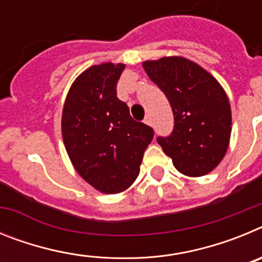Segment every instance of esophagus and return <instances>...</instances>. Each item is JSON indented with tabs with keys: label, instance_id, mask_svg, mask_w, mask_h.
Segmentation results:
<instances>
[{
	"label": "esophagus",
	"instance_id": "esophagus-1",
	"mask_svg": "<svg viewBox=\"0 0 262 262\" xmlns=\"http://www.w3.org/2000/svg\"><path fill=\"white\" fill-rule=\"evenodd\" d=\"M144 123L148 124V126H152V120H151V117H149V115H147V117H145Z\"/></svg>",
	"mask_w": 262,
	"mask_h": 262
}]
</instances>
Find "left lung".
Masks as SVG:
<instances>
[{"instance_id": "8db88e82", "label": "left lung", "mask_w": 262, "mask_h": 262, "mask_svg": "<svg viewBox=\"0 0 262 262\" xmlns=\"http://www.w3.org/2000/svg\"><path fill=\"white\" fill-rule=\"evenodd\" d=\"M148 77L172 106L174 128L157 138L178 172L201 177L214 170L228 149L232 129L231 105L216 78L182 56L143 61Z\"/></svg>"}]
</instances>
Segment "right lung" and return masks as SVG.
I'll return each instance as SVG.
<instances>
[{
	"label": "right lung",
	"instance_id": "1",
	"mask_svg": "<svg viewBox=\"0 0 262 262\" xmlns=\"http://www.w3.org/2000/svg\"><path fill=\"white\" fill-rule=\"evenodd\" d=\"M122 62L85 69L69 88L61 115L62 142L76 172L105 194L127 190L140 172L154 129L129 115L117 97Z\"/></svg>",
	"mask_w": 262,
	"mask_h": 262
}]
</instances>
